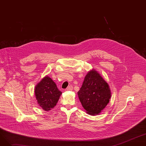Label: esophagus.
Listing matches in <instances>:
<instances>
[{
  "label": "esophagus",
  "mask_w": 146,
  "mask_h": 146,
  "mask_svg": "<svg viewBox=\"0 0 146 146\" xmlns=\"http://www.w3.org/2000/svg\"><path fill=\"white\" fill-rule=\"evenodd\" d=\"M73 90V86H72V85L69 86L66 89V91H68V90Z\"/></svg>",
  "instance_id": "esophagus-1"
}]
</instances>
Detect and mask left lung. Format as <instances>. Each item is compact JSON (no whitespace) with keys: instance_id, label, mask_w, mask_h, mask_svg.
I'll return each mask as SVG.
<instances>
[{"instance_id":"1","label":"left lung","mask_w":146,"mask_h":146,"mask_svg":"<svg viewBox=\"0 0 146 146\" xmlns=\"http://www.w3.org/2000/svg\"><path fill=\"white\" fill-rule=\"evenodd\" d=\"M78 95L84 109L90 115L100 113L109 103L111 96L108 83L94 70L85 76Z\"/></svg>"}]
</instances>
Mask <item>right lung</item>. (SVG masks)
<instances>
[{"mask_svg": "<svg viewBox=\"0 0 146 146\" xmlns=\"http://www.w3.org/2000/svg\"><path fill=\"white\" fill-rule=\"evenodd\" d=\"M61 94L56 83L48 76L38 83L35 89V95L38 105L47 111L56 105Z\"/></svg>", "mask_w": 146, "mask_h": 146, "instance_id": "obj_1", "label": "right lung"}]
</instances>
